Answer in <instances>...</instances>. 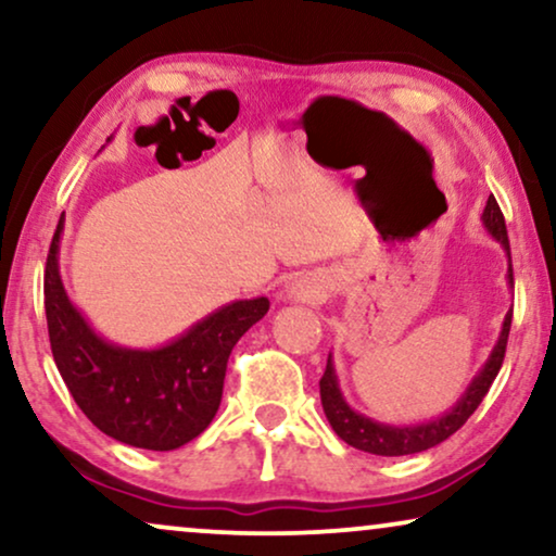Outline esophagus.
Wrapping results in <instances>:
<instances>
[{
    "instance_id": "esophagus-1",
    "label": "esophagus",
    "mask_w": 556,
    "mask_h": 556,
    "mask_svg": "<svg viewBox=\"0 0 556 556\" xmlns=\"http://www.w3.org/2000/svg\"><path fill=\"white\" fill-rule=\"evenodd\" d=\"M286 295H288V301H301V303H311V301H316L318 291H316L314 286H308V283H293V286L288 288V291H286Z\"/></svg>"
}]
</instances>
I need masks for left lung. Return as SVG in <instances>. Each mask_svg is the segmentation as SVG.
Listing matches in <instances>:
<instances>
[{
  "label": "left lung",
  "instance_id": "obj_1",
  "mask_svg": "<svg viewBox=\"0 0 556 556\" xmlns=\"http://www.w3.org/2000/svg\"><path fill=\"white\" fill-rule=\"evenodd\" d=\"M481 223L485 227V232L491 235L493 240L504 248V253L508 257V270H506V283L514 291V270H511V248H508V235H506V223L504 215H501L498 202L493 200V194L485 202ZM508 329H511V311L504 316V324H501V333L493 344L489 359L478 375L470 379V384L466 387V392L460 394V400L447 409V413L432 417L428 422H417V425H390V422H377L371 417L356 413V409L349 405L344 392L339 387V377L337 369H333V359L329 354L326 359V371L321 377V405L326 413V420L333 428V432L344 440L346 445L356 447V451L371 453V455H413V453H422L428 447L443 443L453 435L455 430H460L470 415L476 413V407L481 405L485 392L491 390L493 379H496L501 364H504V354H506V341H508Z\"/></svg>",
  "mask_w": 556,
  "mask_h": 556
}]
</instances>
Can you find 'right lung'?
I'll return each mask as SVG.
<instances>
[{
    "mask_svg": "<svg viewBox=\"0 0 556 556\" xmlns=\"http://www.w3.org/2000/svg\"><path fill=\"white\" fill-rule=\"evenodd\" d=\"M45 265V316L52 359L83 415L105 435L143 451H177L217 415L232 346L268 314L265 295L232 301L154 349L121 346L101 337L60 278V238Z\"/></svg>",
    "mask_w": 556,
    "mask_h": 556,
    "instance_id": "1",
    "label": "right lung"
}]
</instances>
